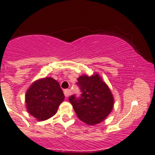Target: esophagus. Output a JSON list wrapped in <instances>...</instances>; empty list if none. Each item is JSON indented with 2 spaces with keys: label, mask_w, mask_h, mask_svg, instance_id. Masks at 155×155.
Instances as JSON below:
<instances>
[{
  "label": "esophagus",
  "mask_w": 155,
  "mask_h": 155,
  "mask_svg": "<svg viewBox=\"0 0 155 155\" xmlns=\"http://www.w3.org/2000/svg\"><path fill=\"white\" fill-rule=\"evenodd\" d=\"M63 92H64V95L66 97H68L71 95V92H70L69 89H65V90L63 91Z\"/></svg>",
  "instance_id": "esophagus-1"
}]
</instances>
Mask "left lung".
Here are the masks:
<instances>
[{"label": "left lung", "instance_id": "1", "mask_svg": "<svg viewBox=\"0 0 155 155\" xmlns=\"http://www.w3.org/2000/svg\"><path fill=\"white\" fill-rule=\"evenodd\" d=\"M77 85L81 94L68 98L70 103L82 122L88 125H96L102 122L113 107V97L107 84L98 74L78 78Z\"/></svg>", "mask_w": 155, "mask_h": 155}]
</instances>
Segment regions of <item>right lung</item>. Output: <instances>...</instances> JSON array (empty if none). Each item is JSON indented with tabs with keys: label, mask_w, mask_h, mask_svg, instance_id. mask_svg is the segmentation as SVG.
<instances>
[{
	"label": "right lung",
	"mask_w": 155,
	"mask_h": 155,
	"mask_svg": "<svg viewBox=\"0 0 155 155\" xmlns=\"http://www.w3.org/2000/svg\"><path fill=\"white\" fill-rule=\"evenodd\" d=\"M65 96L59 83L45 78L33 83L26 93L25 102L29 113L39 121H44L57 113Z\"/></svg>",
	"instance_id": "add662e5"
}]
</instances>
